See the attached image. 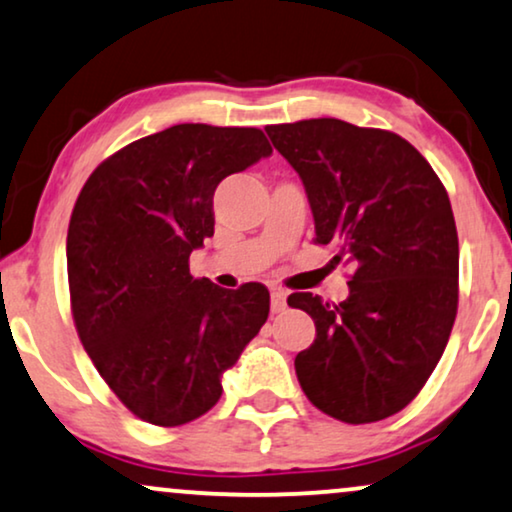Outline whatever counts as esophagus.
<instances>
[{"label":"esophagus","instance_id":"1","mask_svg":"<svg viewBox=\"0 0 512 512\" xmlns=\"http://www.w3.org/2000/svg\"><path fill=\"white\" fill-rule=\"evenodd\" d=\"M288 306V295L283 290H271V311L281 313Z\"/></svg>","mask_w":512,"mask_h":512}]
</instances>
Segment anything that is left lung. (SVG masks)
Masks as SVG:
<instances>
[{
	"label": "left lung",
	"instance_id": "obj_1",
	"mask_svg": "<svg viewBox=\"0 0 512 512\" xmlns=\"http://www.w3.org/2000/svg\"><path fill=\"white\" fill-rule=\"evenodd\" d=\"M309 199L316 243L351 267L349 297L292 292L316 339L297 353L306 398L346 424L410 405L445 351L459 304V236L449 196L410 142L339 119L267 126Z\"/></svg>",
	"mask_w": 512,
	"mask_h": 512
}]
</instances>
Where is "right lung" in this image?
Masks as SVG:
<instances>
[{
  "label": "right lung",
  "instance_id": "1",
  "mask_svg": "<svg viewBox=\"0 0 512 512\" xmlns=\"http://www.w3.org/2000/svg\"><path fill=\"white\" fill-rule=\"evenodd\" d=\"M271 154L260 128L177 124L93 170L67 229L79 339L135 417L182 426L222 395V374L269 316V290L189 274L213 236L215 189Z\"/></svg>",
  "mask_w": 512,
  "mask_h": 512
}]
</instances>
